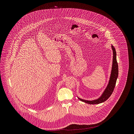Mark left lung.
<instances>
[{"instance_id":"left-lung-1","label":"left lung","mask_w":134,"mask_h":134,"mask_svg":"<svg viewBox=\"0 0 134 134\" xmlns=\"http://www.w3.org/2000/svg\"><path fill=\"white\" fill-rule=\"evenodd\" d=\"M111 48L113 51V60L112 70H111V75L110 77L109 83L106 88L105 89V91L102 94V96H100V97H99L98 98L93 100H87L82 99L78 97L81 101L89 104H98L106 101L112 94L115 86L117 78L118 77V64L116 61V54L115 47H114V46L112 45Z\"/></svg>"}]
</instances>
